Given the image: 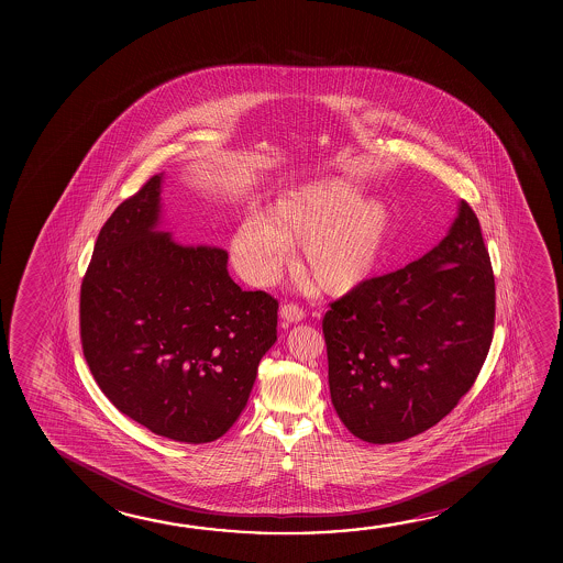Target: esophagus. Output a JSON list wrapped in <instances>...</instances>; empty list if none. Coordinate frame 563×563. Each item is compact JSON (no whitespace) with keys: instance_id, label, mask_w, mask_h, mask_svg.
<instances>
[{"instance_id":"1","label":"esophagus","mask_w":563,"mask_h":563,"mask_svg":"<svg viewBox=\"0 0 563 563\" xmlns=\"http://www.w3.org/2000/svg\"><path fill=\"white\" fill-rule=\"evenodd\" d=\"M305 308H300L298 305H285L280 308V318L288 323L302 322L305 320Z\"/></svg>"}]
</instances>
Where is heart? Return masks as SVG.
Returning <instances> with one entry per match:
<instances>
[{"mask_svg":"<svg viewBox=\"0 0 563 563\" xmlns=\"http://www.w3.org/2000/svg\"><path fill=\"white\" fill-rule=\"evenodd\" d=\"M347 176L322 178L280 194L261 220H250L231 238L241 275L268 285L300 245L298 268L325 292H345L377 267L390 233V210Z\"/></svg>","mask_w":563,"mask_h":563,"instance_id":"heart-1","label":"heart"}]
</instances>
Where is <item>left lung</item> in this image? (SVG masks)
Returning a JSON list of instances; mask_svg holds the SVG:
<instances>
[{
	"instance_id": "obj_1",
	"label": "left lung",
	"mask_w": 563,
	"mask_h": 563,
	"mask_svg": "<svg viewBox=\"0 0 563 563\" xmlns=\"http://www.w3.org/2000/svg\"><path fill=\"white\" fill-rule=\"evenodd\" d=\"M322 330L333 408L363 442H402L450 415L495 330V275L470 203L424 257L332 302Z\"/></svg>"
}]
</instances>
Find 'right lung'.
Returning a JSON list of instances; mask_svg holds the SVG:
<instances>
[{"label":"right lung","instance_id":"right-lung-1","mask_svg":"<svg viewBox=\"0 0 563 563\" xmlns=\"http://www.w3.org/2000/svg\"><path fill=\"white\" fill-rule=\"evenodd\" d=\"M161 176L115 208L80 288V341L121 415L185 443L222 438L277 341L278 300L241 290L228 251L157 231Z\"/></svg>","mask_w":563,"mask_h":563}]
</instances>
